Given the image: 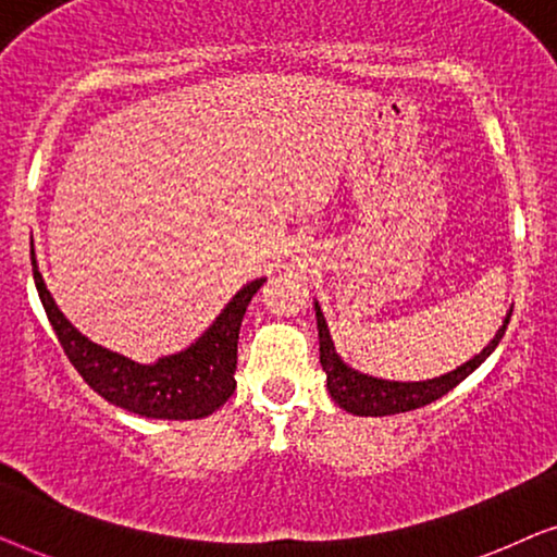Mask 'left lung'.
<instances>
[{"label":"left lung","mask_w":557,"mask_h":557,"mask_svg":"<svg viewBox=\"0 0 557 557\" xmlns=\"http://www.w3.org/2000/svg\"><path fill=\"white\" fill-rule=\"evenodd\" d=\"M512 317V314H509ZM509 317L502 324V330L494 334V339L479 352L474 360L461 364L459 370L448 372V375L423 380V383H391V380H377L368 377L362 372L347 368L339 360V355L334 352L330 330L322 311L317 307V326H319V360L326 372V387L334 403H339V408H345L347 413L355 416H395L406 413V410H416L429 406V403L438 400L441 395L454 391L461 380H467L486 357L494 352V347L499 345V339L505 337V330L509 324Z\"/></svg>","instance_id":"obj_1"}]
</instances>
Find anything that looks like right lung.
<instances>
[{
  "label": "right lung",
  "instance_id": "add662e5",
  "mask_svg": "<svg viewBox=\"0 0 557 557\" xmlns=\"http://www.w3.org/2000/svg\"><path fill=\"white\" fill-rule=\"evenodd\" d=\"M33 276L45 314L58 334L65 357L78 370V375L113 406L144 418L195 421L210 416L233 395L240 322L253 294L263 286V278L243 286L210 330L185 352L162 357L157 364H139L83 337L60 314L35 261Z\"/></svg>",
  "mask_w": 557,
  "mask_h": 557
}]
</instances>
